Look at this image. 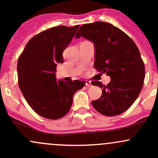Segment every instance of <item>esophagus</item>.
Returning <instances> with one entry per match:
<instances>
[{"mask_svg": "<svg viewBox=\"0 0 158 158\" xmlns=\"http://www.w3.org/2000/svg\"><path fill=\"white\" fill-rule=\"evenodd\" d=\"M85 85H86L87 87H89L92 85V84H91V82H89V81H85Z\"/></svg>", "mask_w": 158, "mask_h": 158, "instance_id": "esophagus-1", "label": "esophagus"}]
</instances>
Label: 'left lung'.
<instances>
[{
    "mask_svg": "<svg viewBox=\"0 0 158 158\" xmlns=\"http://www.w3.org/2000/svg\"><path fill=\"white\" fill-rule=\"evenodd\" d=\"M81 36L94 44L95 69L111 77L106 86L92 82L102 90L92 106L106 116L122 114L135 102L144 84L145 69L139 49L126 33L106 22L82 25L75 37Z\"/></svg>",
    "mask_w": 158,
    "mask_h": 158,
    "instance_id": "obj_1",
    "label": "left lung"
}]
</instances>
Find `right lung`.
Listing matches in <instances>:
<instances>
[{
  "label": "right lung",
  "mask_w": 158,
  "mask_h": 158,
  "mask_svg": "<svg viewBox=\"0 0 158 158\" xmlns=\"http://www.w3.org/2000/svg\"><path fill=\"white\" fill-rule=\"evenodd\" d=\"M79 25L58 26L30 40L17 62L18 85L31 109L48 119H58L69 112L74 94L84 81L57 80V63H63V52Z\"/></svg>",
  "instance_id": "add662e5"
}]
</instances>
